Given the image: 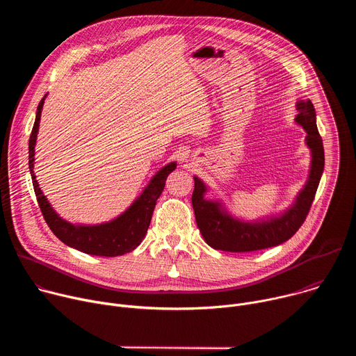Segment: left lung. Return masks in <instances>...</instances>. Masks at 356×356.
<instances>
[{
  "mask_svg": "<svg viewBox=\"0 0 356 356\" xmlns=\"http://www.w3.org/2000/svg\"><path fill=\"white\" fill-rule=\"evenodd\" d=\"M296 122L307 132L306 143L312 150L309 180L296 197L294 204L282 216L246 222L229 216L221 202L206 200V184L194 177L191 195L197 227L204 241L214 249L225 252H253L280 245L290 239L306 221L324 170V146L317 129L316 110L310 99L298 101Z\"/></svg>",
  "mask_w": 356,
  "mask_h": 356,
  "instance_id": "1",
  "label": "left lung"
}]
</instances>
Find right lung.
I'll list each match as a JSON object with an SVG mask.
<instances>
[{"label": "right lung", "instance_id": "right-lung-1", "mask_svg": "<svg viewBox=\"0 0 356 356\" xmlns=\"http://www.w3.org/2000/svg\"><path fill=\"white\" fill-rule=\"evenodd\" d=\"M44 97L40 99L38 106L35 124L29 136V172L32 176V184L38 204L46 224L63 243L80 252L88 253V255L113 258L134 250L146 235L152 214H154L156 206V200L161 197L165 188L168 176L176 169V162L166 165L152 177L142 194L132 202V206L115 220L98 225L70 224L60 218L55 210L50 207V202L39 188L36 176L33 173L35 143Z\"/></svg>", "mask_w": 356, "mask_h": 356}]
</instances>
